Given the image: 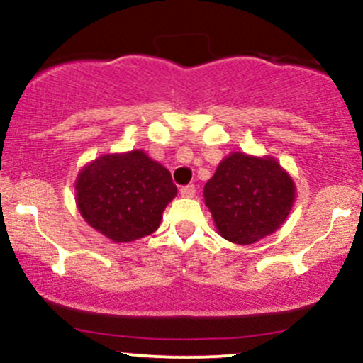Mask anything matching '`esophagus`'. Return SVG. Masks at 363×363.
Masks as SVG:
<instances>
[{
	"instance_id": "esophagus-1",
	"label": "esophagus",
	"mask_w": 363,
	"mask_h": 363,
	"mask_svg": "<svg viewBox=\"0 0 363 363\" xmlns=\"http://www.w3.org/2000/svg\"><path fill=\"white\" fill-rule=\"evenodd\" d=\"M196 193V187L193 184H187L184 187H181V196L182 198H193Z\"/></svg>"
}]
</instances>
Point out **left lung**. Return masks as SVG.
Here are the masks:
<instances>
[{"mask_svg": "<svg viewBox=\"0 0 363 363\" xmlns=\"http://www.w3.org/2000/svg\"><path fill=\"white\" fill-rule=\"evenodd\" d=\"M203 194L218 234L244 245L281 227L294 206L295 184L273 157L234 152L220 162Z\"/></svg>", "mask_w": 363, "mask_h": 363, "instance_id": "obj_1", "label": "left lung"}]
</instances>
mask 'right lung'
<instances>
[{"label":"right lung","instance_id":"right-lung-1","mask_svg":"<svg viewBox=\"0 0 363 363\" xmlns=\"http://www.w3.org/2000/svg\"><path fill=\"white\" fill-rule=\"evenodd\" d=\"M74 191L85 222L112 242L153 234L177 194L169 170L143 150L95 158L80 170Z\"/></svg>","mask_w":363,"mask_h":363}]
</instances>
